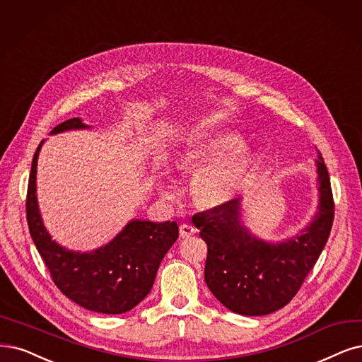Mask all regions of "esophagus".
Returning a JSON list of instances; mask_svg holds the SVG:
<instances>
[{
    "mask_svg": "<svg viewBox=\"0 0 362 362\" xmlns=\"http://www.w3.org/2000/svg\"><path fill=\"white\" fill-rule=\"evenodd\" d=\"M179 233H180L182 238H189L195 234V228H194V226L188 225V223H183V225H180Z\"/></svg>",
    "mask_w": 362,
    "mask_h": 362,
    "instance_id": "esophagus-1",
    "label": "esophagus"
}]
</instances>
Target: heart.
I'll list each match as a JSON object with an SVG mask.
<instances>
[{
    "mask_svg": "<svg viewBox=\"0 0 362 362\" xmlns=\"http://www.w3.org/2000/svg\"><path fill=\"white\" fill-rule=\"evenodd\" d=\"M237 141L235 134H221L194 143L179 155L180 168L199 170L191 183L197 204L219 207L242 189L252 168L253 152L246 143Z\"/></svg>",
    "mask_w": 362,
    "mask_h": 362,
    "instance_id": "heart-1",
    "label": "heart"
}]
</instances>
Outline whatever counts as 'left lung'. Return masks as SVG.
<instances>
[{
	"instance_id": "1",
	"label": "left lung",
	"mask_w": 362,
	"mask_h": 362,
	"mask_svg": "<svg viewBox=\"0 0 362 362\" xmlns=\"http://www.w3.org/2000/svg\"><path fill=\"white\" fill-rule=\"evenodd\" d=\"M319 211L310 226L288 242L265 243L240 222V202L231 199L192 218L207 245L204 279L226 309L246 316L285 307L325 247L334 221L329 174L319 153Z\"/></svg>"
}]
</instances>
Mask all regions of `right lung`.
Wrapping results in <instances>:
<instances>
[{"mask_svg": "<svg viewBox=\"0 0 362 362\" xmlns=\"http://www.w3.org/2000/svg\"><path fill=\"white\" fill-rule=\"evenodd\" d=\"M78 117L65 120L52 134L86 128ZM33 158L26 192V221L33 242L53 284L88 310L119 315L136 307L151 292L159 264L179 237L177 222L132 221L109 245L90 253L70 252L52 242L42 222L35 197L37 158Z\"/></svg>", "mask_w": 362, "mask_h": 362, "instance_id": "add662e5", "label": "right lung"}]
</instances>
